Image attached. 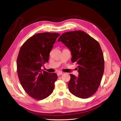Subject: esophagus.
<instances>
[{
    "instance_id": "obj_1",
    "label": "esophagus",
    "mask_w": 121,
    "mask_h": 121,
    "mask_svg": "<svg viewBox=\"0 0 121 121\" xmlns=\"http://www.w3.org/2000/svg\"><path fill=\"white\" fill-rule=\"evenodd\" d=\"M63 74V73L62 72H58L57 73V75H58V76H60V75H62Z\"/></svg>"
}]
</instances>
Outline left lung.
Instances as JSON below:
<instances>
[{
    "label": "left lung",
    "mask_w": 121,
    "mask_h": 121,
    "mask_svg": "<svg viewBox=\"0 0 121 121\" xmlns=\"http://www.w3.org/2000/svg\"><path fill=\"white\" fill-rule=\"evenodd\" d=\"M71 50V61L78 65V76L71 74L68 87L77 97L87 98L100 84L104 72V58L99 43L82 30L68 32L58 39Z\"/></svg>",
    "instance_id": "obj_1"
}]
</instances>
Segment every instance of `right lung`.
I'll return each instance as SVG.
<instances>
[{
  "label": "right lung",
  "instance_id": "right-lung-1",
  "mask_svg": "<svg viewBox=\"0 0 121 121\" xmlns=\"http://www.w3.org/2000/svg\"><path fill=\"white\" fill-rule=\"evenodd\" d=\"M60 35L56 33H38L20 48L17 62L18 76L24 91L34 99H45L53 91L57 74L42 72L41 67L48 62L50 51Z\"/></svg>",
  "mask_w": 121,
  "mask_h": 121
}]
</instances>
